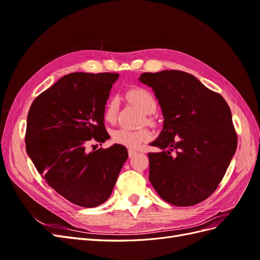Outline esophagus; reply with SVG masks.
Returning a JSON list of instances; mask_svg holds the SVG:
<instances>
[{
    "label": "esophagus",
    "instance_id": "1",
    "mask_svg": "<svg viewBox=\"0 0 260 260\" xmlns=\"http://www.w3.org/2000/svg\"><path fill=\"white\" fill-rule=\"evenodd\" d=\"M128 154H129V157H133V156H136L138 154V152L135 151V149H129Z\"/></svg>",
    "mask_w": 260,
    "mask_h": 260
}]
</instances>
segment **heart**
Wrapping results in <instances>:
<instances>
[{"label": "heart", "instance_id": "heart-1", "mask_svg": "<svg viewBox=\"0 0 260 260\" xmlns=\"http://www.w3.org/2000/svg\"><path fill=\"white\" fill-rule=\"evenodd\" d=\"M127 98L141 109L145 115H149L155 112L157 107L156 100L153 94L148 90L137 86L127 92ZM118 102L116 98L109 99L104 109V119L107 122H114L117 118ZM152 137V133L146 129L132 130L128 128H119L112 133V139L115 143L124 145L131 148H137L141 144L146 142Z\"/></svg>", "mask_w": 260, "mask_h": 260}]
</instances>
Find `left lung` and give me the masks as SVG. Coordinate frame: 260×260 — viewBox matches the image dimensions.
<instances>
[{
	"instance_id": "obj_1",
	"label": "left lung",
	"mask_w": 260,
	"mask_h": 260,
	"mask_svg": "<svg viewBox=\"0 0 260 260\" xmlns=\"http://www.w3.org/2000/svg\"><path fill=\"white\" fill-rule=\"evenodd\" d=\"M164 116L148 153V179L160 198L176 206L196 205L215 192L235 153L238 137L229 105L198 78L180 72L144 73Z\"/></svg>"
}]
</instances>
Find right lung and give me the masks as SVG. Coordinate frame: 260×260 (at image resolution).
<instances>
[{
    "label": "right lung",
    "instance_id": "obj_1",
    "mask_svg": "<svg viewBox=\"0 0 260 260\" xmlns=\"http://www.w3.org/2000/svg\"><path fill=\"white\" fill-rule=\"evenodd\" d=\"M118 74L73 73L45 90L27 117L26 151L50 186L75 205L92 208L111 196L128 158L123 145L88 152L109 139L104 109Z\"/></svg>",
    "mask_w": 260,
    "mask_h": 260
}]
</instances>
